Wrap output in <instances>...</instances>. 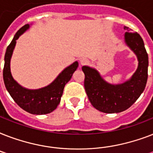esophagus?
Segmentation results:
<instances>
[{
    "label": "esophagus",
    "mask_w": 153,
    "mask_h": 153,
    "mask_svg": "<svg viewBox=\"0 0 153 153\" xmlns=\"http://www.w3.org/2000/svg\"><path fill=\"white\" fill-rule=\"evenodd\" d=\"M87 62H88V61H87V59H80V63H81V65H84V64H86V63H87Z\"/></svg>",
    "instance_id": "obj_1"
}]
</instances>
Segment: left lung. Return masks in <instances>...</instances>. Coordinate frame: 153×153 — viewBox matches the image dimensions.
<instances>
[{"label":"left lung","mask_w":153,"mask_h":153,"mask_svg":"<svg viewBox=\"0 0 153 153\" xmlns=\"http://www.w3.org/2000/svg\"><path fill=\"white\" fill-rule=\"evenodd\" d=\"M124 28L128 30V27L125 26ZM125 42L138 59L137 69L126 82L117 85L108 83L97 70L86 66L82 67L89 100L95 109L103 113H120L128 109L137 100L147 83L149 56L142 38L137 32H126Z\"/></svg>","instance_id":"left-lung-1"}]
</instances>
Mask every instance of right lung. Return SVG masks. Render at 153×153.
<instances>
[{"label":"right lung","instance_id":"right-lung-1","mask_svg":"<svg viewBox=\"0 0 153 153\" xmlns=\"http://www.w3.org/2000/svg\"><path fill=\"white\" fill-rule=\"evenodd\" d=\"M28 27L29 25H25L18 30L6 49L3 69L4 82L11 97L20 108L32 114H47L57 108L61 100L65 85L71 79L72 74L79 66V62L76 61L65 68L48 86L38 90L24 88L20 84H18L12 76L10 60L16 39L20 35L28 29Z\"/></svg>","mask_w":153,"mask_h":153}]
</instances>
